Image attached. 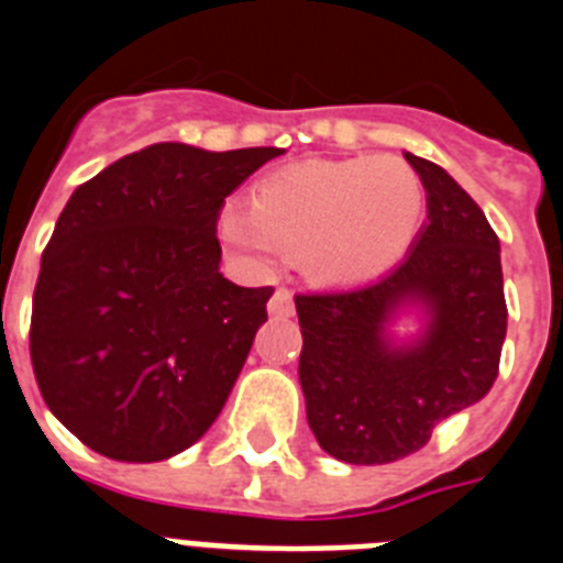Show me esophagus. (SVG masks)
Wrapping results in <instances>:
<instances>
[{
  "label": "esophagus",
  "mask_w": 563,
  "mask_h": 563,
  "mask_svg": "<svg viewBox=\"0 0 563 563\" xmlns=\"http://www.w3.org/2000/svg\"><path fill=\"white\" fill-rule=\"evenodd\" d=\"M268 314L272 317H291L295 314V297L288 288H277L272 300H268Z\"/></svg>",
  "instance_id": "obj_1"
}]
</instances>
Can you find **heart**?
Returning a JSON list of instances; mask_svg holds the SVG:
<instances>
[{"instance_id": "heart-1", "label": "heart", "mask_w": 563, "mask_h": 563, "mask_svg": "<svg viewBox=\"0 0 563 563\" xmlns=\"http://www.w3.org/2000/svg\"><path fill=\"white\" fill-rule=\"evenodd\" d=\"M424 218L422 178L397 155L311 161L263 178L252 209L229 200L218 232L254 266L300 254L322 288H354L388 275L417 241Z\"/></svg>"}]
</instances>
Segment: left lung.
Here are the masks:
<instances>
[{
  "label": "left lung",
  "mask_w": 563,
  "mask_h": 563,
  "mask_svg": "<svg viewBox=\"0 0 563 563\" xmlns=\"http://www.w3.org/2000/svg\"><path fill=\"white\" fill-rule=\"evenodd\" d=\"M405 161L428 192L408 261L360 291L295 297L309 428L345 464L422 451L442 419L487 397L507 334L501 246L485 212L442 166Z\"/></svg>",
  "instance_id": "8db88e82"
}]
</instances>
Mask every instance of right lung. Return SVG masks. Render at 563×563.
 <instances>
[{
	"label": "right lung",
	"instance_id": "right-lung-1",
	"mask_svg": "<svg viewBox=\"0 0 563 563\" xmlns=\"http://www.w3.org/2000/svg\"><path fill=\"white\" fill-rule=\"evenodd\" d=\"M277 155L164 141L70 195L42 254L31 360L53 417L87 448L161 462L212 428L275 291L221 275L218 212Z\"/></svg>",
	"mask_w": 563,
	"mask_h": 563
}]
</instances>
